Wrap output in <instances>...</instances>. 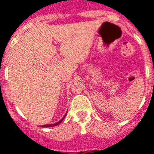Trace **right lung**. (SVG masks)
I'll return each instance as SVG.
<instances>
[{
  "label": "right lung",
  "instance_id": "right-lung-1",
  "mask_svg": "<svg viewBox=\"0 0 154 154\" xmlns=\"http://www.w3.org/2000/svg\"><path fill=\"white\" fill-rule=\"evenodd\" d=\"M66 116V113H65V115L64 116V117L61 118V119L59 121V122H57V123H55V124H50V125H42V127H45V128H47V127H52V126H56V125H59L60 123V122H62L63 120H64V118H65V117Z\"/></svg>",
  "mask_w": 154,
  "mask_h": 154
}]
</instances>
